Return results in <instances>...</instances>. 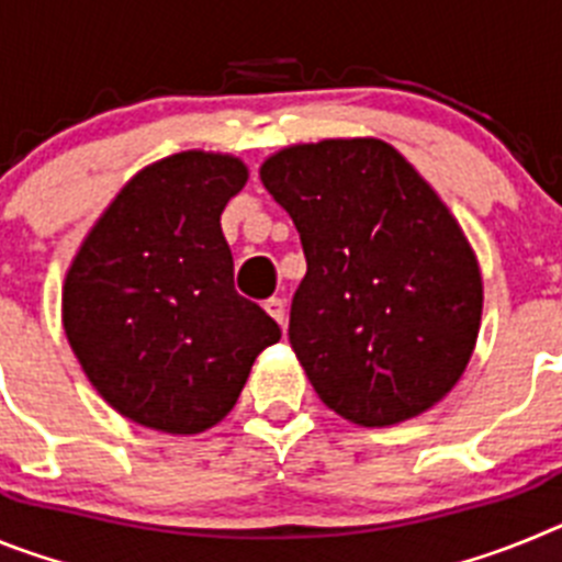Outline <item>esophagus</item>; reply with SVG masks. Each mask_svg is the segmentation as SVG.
I'll list each match as a JSON object with an SVG mask.
<instances>
[{"label":"esophagus","instance_id":"obj_1","mask_svg":"<svg viewBox=\"0 0 562 562\" xmlns=\"http://www.w3.org/2000/svg\"><path fill=\"white\" fill-rule=\"evenodd\" d=\"M265 310L267 315L276 321V324L284 326L286 324V306H284V297H267L265 301Z\"/></svg>","mask_w":562,"mask_h":562}]
</instances>
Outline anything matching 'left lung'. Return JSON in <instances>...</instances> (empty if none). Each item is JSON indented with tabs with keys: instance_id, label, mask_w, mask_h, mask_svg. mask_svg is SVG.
I'll return each mask as SVG.
<instances>
[{
	"instance_id": "obj_1",
	"label": "left lung",
	"mask_w": 562,
	"mask_h": 562,
	"mask_svg": "<svg viewBox=\"0 0 562 562\" xmlns=\"http://www.w3.org/2000/svg\"><path fill=\"white\" fill-rule=\"evenodd\" d=\"M261 182L301 233L290 342L326 408L382 428L436 405L470 362L484 295L434 188L369 137L284 148Z\"/></svg>"
}]
</instances>
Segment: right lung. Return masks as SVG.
Masks as SVG:
<instances>
[{
  "label": "right lung",
  "instance_id": "obj_1",
  "mask_svg": "<svg viewBox=\"0 0 562 562\" xmlns=\"http://www.w3.org/2000/svg\"><path fill=\"white\" fill-rule=\"evenodd\" d=\"M247 182L227 154L143 168L106 207L64 281V331L98 394L162 434L225 419L281 329L233 286L220 216Z\"/></svg>",
  "mask_w": 562,
  "mask_h": 562
}]
</instances>
